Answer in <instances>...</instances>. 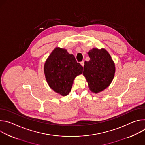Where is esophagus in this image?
I'll return each instance as SVG.
<instances>
[{
    "label": "esophagus",
    "instance_id": "obj_1",
    "mask_svg": "<svg viewBox=\"0 0 145 145\" xmlns=\"http://www.w3.org/2000/svg\"><path fill=\"white\" fill-rule=\"evenodd\" d=\"M80 64L81 65V66L83 67L84 65V61H82L81 62V63H80Z\"/></svg>",
    "mask_w": 145,
    "mask_h": 145
}]
</instances>
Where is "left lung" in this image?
<instances>
[{"instance_id": "8db88e82", "label": "left lung", "mask_w": 145, "mask_h": 145, "mask_svg": "<svg viewBox=\"0 0 145 145\" xmlns=\"http://www.w3.org/2000/svg\"><path fill=\"white\" fill-rule=\"evenodd\" d=\"M89 61H85L83 74L89 89L97 93L107 88L114 78L115 67L113 60L105 49L93 48L88 52Z\"/></svg>"}]
</instances>
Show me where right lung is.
Returning <instances> with one entry per match:
<instances>
[{
  "label": "right lung",
  "mask_w": 145,
  "mask_h": 145,
  "mask_svg": "<svg viewBox=\"0 0 145 145\" xmlns=\"http://www.w3.org/2000/svg\"><path fill=\"white\" fill-rule=\"evenodd\" d=\"M83 67L66 49L56 48L44 65L45 78L49 87L65 96L69 93L75 77L82 73Z\"/></svg>",
  "instance_id": "add662e5"
}]
</instances>
